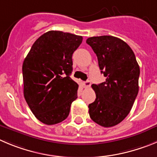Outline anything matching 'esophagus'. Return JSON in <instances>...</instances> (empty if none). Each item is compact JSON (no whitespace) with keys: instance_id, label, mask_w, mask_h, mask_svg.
I'll list each match as a JSON object with an SVG mask.
<instances>
[{"instance_id":"esophagus-1","label":"esophagus","mask_w":157,"mask_h":157,"mask_svg":"<svg viewBox=\"0 0 157 157\" xmlns=\"http://www.w3.org/2000/svg\"><path fill=\"white\" fill-rule=\"evenodd\" d=\"M90 84H91V83H90V80H87V81L83 82V86H84L85 88H87V87H90Z\"/></svg>"}]
</instances>
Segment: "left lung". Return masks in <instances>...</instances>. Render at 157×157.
<instances>
[{"mask_svg": "<svg viewBox=\"0 0 157 157\" xmlns=\"http://www.w3.org/2000/svg\"><path fill=\"white\" fill-rule=\"evenodd\" d=\"M86 42L106 77L103 83L92 84L96 99L88 105L89 115L101 126H115L128 115L138 94L140 67L129 45L118 38L94 36Z\"/></svg>", "mask_w": 157, "mask_h": 157, "instance_id": "1", "label": "left lung"}]
</instances>
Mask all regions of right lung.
Listing matches in <instances>:
<instances>
[{"label":"right lung","mask_w":157,"mask_h":157,"mask_svg":"<svg viewBox=\"0 0 157 157\" xmlns=\"http://www.w3.org/2000/svg\"><path fill=\"white\" fill-rule=\"evenodd\" d=\"M83 37L49 31L32 45L22 65L24 97L31 111L45 125L65 120L77 98L78 84L70 78L72 56Z\"/></svg>","instance_id":"right-lung-1"}]
</instances>
